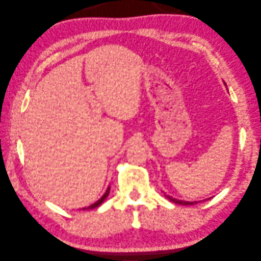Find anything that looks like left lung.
I'll list each match as a JSON object with an SVG mask.
<instances>
[{"label": "left lung", "instance_id": "left-lung-1", "mask_svg": "<svg viewBox=\"0 0 261 261\" xmlns=\"http://www.w3.org/2000/svg\"><path fill=\"white\" fill-rule=\"evenodd\" d=\"M167 197L169 198V200H170L171 202H173V203H176V204H179V205H194V204H196V203H197V202H185V201L176 200V198L172 197V196H170V195H167Z\"/></svg>", "mask_w": 261, "mask_h": 261}]
</instances>
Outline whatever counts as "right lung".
I'll return each instance as SVG.
<instances>
[{
  "label": "right lung",
  "mask_w": 261,
  "mask_h": 261,
  "mask_svg": "<svg viewBox=\"0 0 261 261\" xmlns=\"http://www.w3.org/2000/svg\"><path fill=\"white\" fill-rule=\"evenodd\" d=\"M109 190H110V188H108L107 190H106V192L104 193V195L100 198V200H98L97 202H95L94 204H92V205H90V206H88L87 208H83V209H93V208H96V207H98L100 206L105 200H106V197L108 196V194H109Z\"/></svg>",
  "instance_id": "add662e5"
}]
</instances>
